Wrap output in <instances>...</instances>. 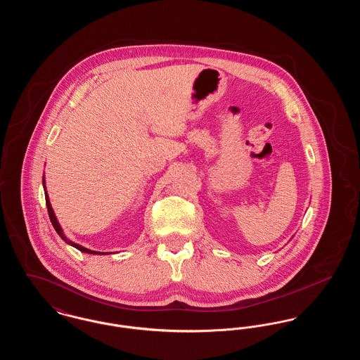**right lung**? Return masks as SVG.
Instances as JSON below:
<instances>
[{
  "label": "right lung",
  "instance_id": "1",
  "mask_svg": "<svg viewBox=\"0 0 360 360\" xmlns=\"http://www.w3.org/2000/svg\"><path fill=\"white\" fill-rule=\"evenodd\" d=\"M43 184H44V182H43ZM46 204H47V210H49V216H50V220H51L52 225H53L55 231L58 232V235H59L62 239L65 240L68 244H71L72 247H75L77 250H79V251H82V252H86V254H93V255H96V254H103V252H97V251L87 250L85 247H82V245H79V244H75V243H72V241L68 240V238L63 235V231H62L60 225H59L58 220H56V217H55V214H53V210H52L51 204H50V200H49L47 193H46Z\"/></svg>",
  "mask_w": 360,
  "mask_h": 360
}]
</instances>
